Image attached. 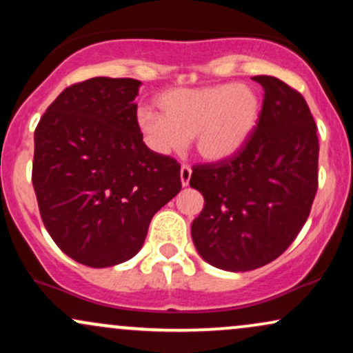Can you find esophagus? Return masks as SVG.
I'll list each match as a JSON object with an SVG mask.
<instances>
[{"mask_svg":"<svg viewBox=\"0 0 353 353\" xmlns=\"http://www.w3.org/2000/svg\"><path fill=\"white\" fill-rule=\"evenodd\" d=\"M190 174H192V171H190L189 165L188 164H182V168H181V182H182V185H189Z\"/></svg>","mask_w":353,"mask_h":353,"instance_id":"34e87169","label":"esophagus"}]
</instances>
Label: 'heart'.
Returning a JSON list of instances; mask_svg holds the SVG:
<instances>
[{"label":"heart","instance_id":"heart-1","mask_svg":"<svg viewBox=\"0 0 353 353\" xmlns=\"http://www.w3.org/2000/svg\"><path fill=\"white\" fill-rule=\"evenodd\" d=\"M160 112L141 109L137 124L159 154L182 152L190 137L208 161L234 156L252 136L261 114V101L245 84L176 88L157 98Z\"/></svg>","mask_w":353,"mask_h":353}]
</instances>
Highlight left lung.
Returning a JSON list of instances; mask_svg holds the SVG:
<instances>
[{
  "instance_id": "obj_1",
  "label": "left lung",
  "mask_w": 353,
  "mask_h": 353,
  "mask_svg": "<svg viewBox=\"0 0 353 353\" xmlns=\"http://www.w3.org/2000/svg\"><path fill=\"white\" fill-rule=\"evenodd\" d=\"M252 136L234 156L197 164L190 188L204 196L194 245L210 265L247 272L287 250L309 217L319 188L317 125L297 89L274 76Z\"/></svg>"
}]
</instances>
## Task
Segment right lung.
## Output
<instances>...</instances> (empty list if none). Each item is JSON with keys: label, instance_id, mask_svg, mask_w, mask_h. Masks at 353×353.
Listing matches in <instances>:
<instances>
[{"label": "right lung", "instance_id": "right-lung-1", "mask_svg": "<svg viewBox=\"0 0 353 353\" xmlns=\"http://www.w3.org/2000/svg\"><path fill=\"white\" fill-rule=\"evenodd\" d=\"M141 81L91 78L50 104L34 131L33 188L56 245L111 267L139 252L154 214L179 194L181 164L143 141Z\"/></svg>", "mask_w": 353, "mask_h": 353}]
</instances>
